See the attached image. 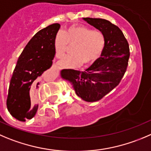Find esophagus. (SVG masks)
Returning <instances> with one entry per match:
<instances>
[{
  "label": "esophagus",
  "instance_id": "1",
  "mask_svg": "<svg viewBox=\"0 0 151 151\" xmlns=\"http://www.w3.org/2000/svg\"><path fill=\"white\" fill-rule=\"evenodd\" d=\"M52 67H54V68H58V66L56 64H53V65H52Z\"/></svg>",
  "mask_w": 151,
  "mask_h": 151
}]
</instances>
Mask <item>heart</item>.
I'll return each instance as SVG.
<instances>
[{
    "mask_svg": "<svg viewBox=\"0 0 151 151\" xmlns=\"http://www.w3.org/2000/svg\"><path fill=\"white\" fill-rule=\"evenodd\" d=\"M106 45L105 35L100 30L86 26L73 25L63 32H58L54 39V50L57 58H62L72 47L70 54L60 61L62 67H76L95 62L101 55Z\"/></svg>",
    "mask_w": 151,
    "mask_h": 151,
    "instance_id": "b5f03b06",
    "label": "heart"
}]
</instances>
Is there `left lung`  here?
Instances as JSON below:
<instances>
[{"label":"left lung","instance_id":"left-lung-1","mask_svg":"<svg viewBox=\"0 0 151 151\" xmlns=\"http://www.w3.org/2000/svg\"><path fill=\"white\" fill-rule=\"evenodd\" d=\"M84 20L104 34V52L85 71L67 69L63 70L61 75L73 84L77 96L84 101L93 102L101 99L119 85L127 70L130 48L117 26L102 18H84Z\"/></svg>","mask_w":151,"mask_h":151}]
</instances>
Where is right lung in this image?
<instances>
[{
    "label": "right lung",
    "instance_id": "add662e5",
    "mask_svg": "<svg viewBox=\"0 0 151 151\" xmlns=\"http://www.w3.org/2000/svg\"><path fill=\"white\" fill-rule=\"evenodd\" d=\"M60 27L53 24L38 31L18 58L9 87L6 106L10 114L19 121L31 119L36 114V92L44 73L52 64L54 39Z\"/></svg>",
    "mask_w": 151,
    "mask_h": 151
}]
</instances>
